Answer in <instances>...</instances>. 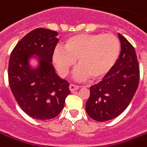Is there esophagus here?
<instances>
[{
	"label": "esophagus",
	"instance_id": "34e87169",
	"mask_svg": "<svg viewBox=\"0 0 147 147\" xmlns=\"http://www.w3.org/2000/svg\"><path fill=\"white\" fill-rule=\"evenodd\" d=\"M79 88L80 87L78 86V85H76V84H71L69 85V89L71 92H75V91H76L79 89Z\"/></svg>",
	"mask_w": 147,
	"mask_h": 147
}]
</instances>
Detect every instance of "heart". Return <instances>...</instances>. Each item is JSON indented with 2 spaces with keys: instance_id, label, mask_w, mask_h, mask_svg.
<instances>
[{
  "instance_id": "1",
  "label": "heart",
  "mask_w": 147,
  "mask_h": 147,
  "mask_svg": "<svg viewBox=\"0 0 147 147\" xmlns=\"http://www.w3.org/2000/svg\"><path fill=\"white\" fill-rule=\"evenodd\" d=\"M64 51L57 48L53 60L59 72L65 76L78 59L76 77L98 80L105 76L115 64L120 53V42L112 34L72 36L66 40Z\"/></svg>"
}]
</instances>
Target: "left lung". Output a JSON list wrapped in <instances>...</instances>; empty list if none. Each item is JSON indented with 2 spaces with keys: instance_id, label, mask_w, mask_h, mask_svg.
<instances>
[{
  "instance_id": "obj_1",
  "label": "left lung",
  "mask_w": 147,
  "mask_h": 147,
  "mask_svg": "<svg viewBox=\"0 0 147 147\" xmlns=\"http://www.w3.org/2000/svg\"><path fill=\"white\" fill-rule=\"evenodd\" d=\"M121 42L119 58L101 81L90 88L85 105L87 113L95 121L113 119L127 108L139 83V65L135 50L118 34Z\"/></svg>"
}]
</instances>
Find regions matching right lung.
<instances>
[{"mask_svg":"<svg viewBox=\"0 0 147 147\" xmlns=\"http://www.w3.org/2000/svg\"><path fill=\"white\" fill-rule=\"evenodd\" d=\"M58 33L38 28L18 42L11 53L8 76L10 89L21 109L34 119L50 120L62 111L70 94L69 83L61 79L52 65ZM37 56L34 69L28 60Z\"/></svg>","mask_w":147,"mask_h":147,"instance_id":"right-lung-1","label":"right lung"}]
</instances>
